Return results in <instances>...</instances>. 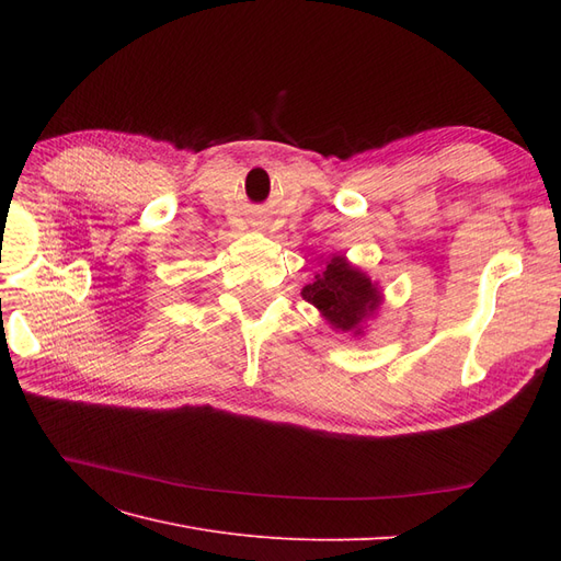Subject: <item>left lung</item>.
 Masks as SVG:
<instances>
[{"label": "left lung", "instance_id": "1", "mask_svg": "<svg viewBox=\"0 0 561 561\" xmlns=\"http://www.w3.org/2000/svg\"><path fill=\"white\" fill-rule=\"evenodd\" d=\"M301 297L325 316L336 330H355L379 307V293L358 268L334 257L322 274L301 290Z\"/></svg>", "mask_w": 561, "mask_h": 561}]
</instances>
